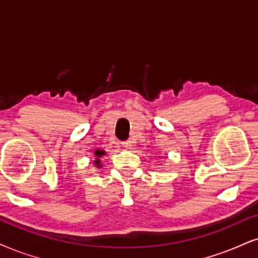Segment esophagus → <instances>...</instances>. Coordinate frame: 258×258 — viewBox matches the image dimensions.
Returning <instances> with one entry per match:
<instances>
[{"mask_svg": "<svg viewBox=\"0 0 258 258\" xmlns=\"http://www.w3.org/2000/svg\"><path fill=\"white\" fill-rule=\"evenodd\" d=\"M120 145H122V147H124V148H128V149L133 147V142L130 141V140H126V141H123L122 144H120Z\"/></svg>", "mask_w": 258, "mask_h": 258, "instance_id": "obj_1", "label": "esophagus"}]
</instances>
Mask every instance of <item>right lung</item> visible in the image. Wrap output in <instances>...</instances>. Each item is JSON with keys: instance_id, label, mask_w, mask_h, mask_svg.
Instances as JSON below:
<instances>
[{"instance_id": "1", "label": "right lung", "mask_w": 258, "mask_h": 258, "mask_svg": "<svg viewBox=\"0 0 258 258\" xmlns=\"http://www.w3.org/2000/svg\"><path fill=\"white\" fill-rule=\"evenodd\" d=\"M94 154L97 155V158H100L101 155L105 154V152L104 151H100V149H97V151L94 152ZM99 164H100V159H97V160H95V165H98V167H100L101 165H99Z\"/></svg>"}]
</instances>
